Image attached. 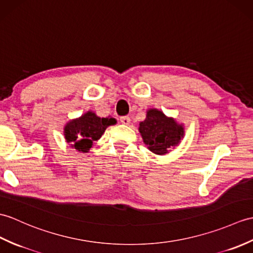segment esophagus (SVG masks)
Instances as JSON below:
<instances>
[{
    "instance_id": "esophagus-1",
    "label": "esophagus",
    "mask_w": 253,
    "mask_h": 253,
    "mask_svg": "<svg viewBox=\"0 0 253 253\" xmlns=\"http://www.w3.org/2000/svg\"><path fill=\"white\" fill-rule=\"evenodd\" d=\"M121 123H122V124H124V125H129V124H130V119H129L128 116H122L121 117Z\"/></svg>"
}]
</instances>
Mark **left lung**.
I'll return each mask as SVG.
<instances>
[{
  "instance_id": "8db88e82",
  "label": "left lung",
  "mask_w": 253,
  "mask_h": 253,
  "mask_svg": "<svg viewBox=\"0 0 253 253\" xmlns=\"http://www.w3.org/2000/svg\"><path fill=\"white\" fill-rule=\"evenodd\" d=\"M139 132L152 153L165 155L184 138V126L163 111L151 108L146 111L145 120L140 122Z\"/></svg>"
}]
</instances>
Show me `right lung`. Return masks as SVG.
<instances>
[{
	"instance_id": "right-lung-1",
	"label": "right lung",
	"mask_w": 253,
	"mask_h": 253,
	"mask_svg": "<svg viewBox=\"0 0 253 253\" xmlns=\"http://www.w3.org/2000/svg\"><path fill=\"white\" fill-rule=\"evenodd\" d=\"M115 124L116 120L112 116L100 117L92 111H87L64 125L63 136L71 148L81 153H88L95 141L101 138L105 129Z\"/></svg>"
}]
</instances>
